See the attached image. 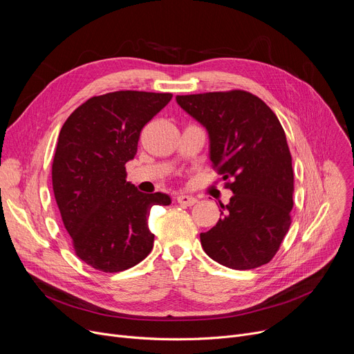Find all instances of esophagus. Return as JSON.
<instances>
[{"label": "esophagus", "mask_w": 354, "mask_h": 354, "mask_svg": "<svg viewBox=\"0 0 354 354\" xmlns=\"http://www.w3.org/2000/svg\"><path fill=\"white\" fill-rule=\"evenodd\" d=\"M176 201L180 203V205H185V207H192L198 202V199L192 195H179L176 196Z\"/></svg>", "instance_id": "obj_1"}]
</instances>
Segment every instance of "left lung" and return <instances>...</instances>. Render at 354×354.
Masks as SVG:
<instances>
[{
  "label": "left lung",
  "instance_id": "obj_1",
  "mask_svg": "<svg viewBox=\"0 0 354 354\" xmlns=\"http://www.w3.org/2000/svg\"><path fill=\"white\" fill-rule=\"evenodd\" d=\"M207 129L209 158L234 196L216 225L201 234L214 261L232 270L270 263L288 232L294 174L284 129L274 111L244 90L176 96Z\"/></svg>",
  "mask_w": 354,
  "mask_h": 354
}]
</instances>
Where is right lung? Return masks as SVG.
<instances>
[{"mask_svg":"<svg viewBox=\"0 0 354 354\" xmlns=\"http://www.w3.org/2000/svg\"><path fill=\"white\" fill-rule=\"evenodd\" d=\"M171 93L122 90L95 96L64 122L53 160V191L76 255L103 272L139 264L153 248L147 218L166 194H143L126 180L143 126Z\"/></svg>","mask_w":354,"mask_h":354,"instance_id":"add662e5","label":"right lung"}]
</instances>
